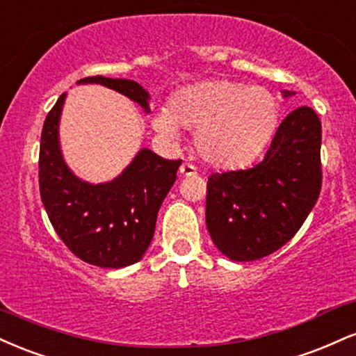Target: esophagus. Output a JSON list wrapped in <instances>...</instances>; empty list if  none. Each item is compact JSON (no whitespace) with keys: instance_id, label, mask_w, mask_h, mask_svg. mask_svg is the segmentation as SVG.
<instances>
[{"instance_id":"esophagus-1","label":"esophagus","mask_w":356,"mask_h":356,"mask_svg":"<svg viewBox=\"0 0 356 356\" xmlns=\"http://www.w3.org/2000/svg\"><path fill=\"white\" fill-rule=\"evenodd\" d=\"M179 175L181 177H196L198 175V171L193 165H190V163H183L181 166H179Z\"/></svg>"}]
</instances>
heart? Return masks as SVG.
<instances>
[{"label":"heart","instance_id":"heart-1","mask_svg":"<svg viewBox=\"0 0 356 356\" xmlns=\"http://www.w3.org/2000/svg\"><path fill=\"white\" fill-rule=\"evenodd\" d=\"M282 104L268 88L210 79L178 90L170 106L152 113V128L177 143L181 128L195 131L198 156L216 168H241L260 156L277 131Z\"/></svg>","mask_w":356,"mask_h":356}]
</instances>
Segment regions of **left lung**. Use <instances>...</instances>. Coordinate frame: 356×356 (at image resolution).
Segmentation results:
<instances>
[{"mask_svg": "<svg viewBox=\"0 0 356 356\" xmlns=\"http://www.w3.org/2000/svg\"><path fill=\"white\" fill-rule=\"evenodd\" d=\"M295 91L282 90L283 98ZM321 123L310 106L280 123L261 163L213 173L207 185V227L233 261L277 252L298 232L321 190Z\"/></svg>", "mask_w": 356, "mask_h": 356, "instance_id": "1", "label": "left lung"}]
</instances>
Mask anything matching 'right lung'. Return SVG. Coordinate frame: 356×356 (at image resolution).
<instances>
[{
  "mask_svg": "<svg viewBox=\"0 0 356 356\" xmlns=\"http://www.w3.org/2000/svg\"><path fill=\"white\" fill-rule=\"evenodd\" d=\"M76 85H102L149 113V96L127 78L90 76ZM66 93L46 116L40 146L41 202L63 243L90 265L124 268L140 261L153 240L163 200L181 160H165L141 148L118 177L90 183L74 175L61 152L60 121Z\"/></svg>",
  "mask_w": 356,
  "mask_h": 356,
  "instance_id": "right-lung-1",
  "label": "right lung"
}]
</instances>
